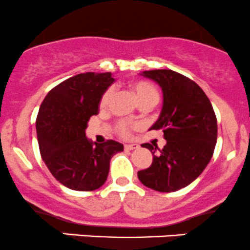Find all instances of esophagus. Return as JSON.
I'll return each instance as SVG.
<instances>
[{"label": "esophagus", "mask_w": 250, "mask_h": 250, "mask_svg": "<svg viewBox=\"0 0 250 250\" xmlns=\"http://www.w3.org/2000/svg\"><path fill=\"white\" fill-rule=\"evenodd\" d=\"M136 148H139L138 144H127V145H125V150H133V149H136Z\"/></svg>", "instance_id": "1"}]
</instances>
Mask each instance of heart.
Masks as SVG:
<instances>
[{"label": "heart", "instance_id": "1", "mask_svg": "<svg viewBox=\"0 0 250 250\" xmlns=\"http://www.w3.org/2000/svg\"><path fill=\"white\" fill-rule=\"evenodd\" d=\"M133 90L135 92L136 98H138L139 103L145 102V101H154V102H158L159 100V92L158 89L153 85L152 83L147 81H139L135 82L133 84ZM112 95V89H108L101 97V106H105L108 104L109 100H110ZM128 128H129V125L125 122H121L117 125V129H119L120 134L122 135H127L128 134Z\"/></svg>", "mask_w": 250, "mask_h": 250}]
</instances>
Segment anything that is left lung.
Returning <instances> with one entry per match:
<instances>
[{
  "label": "left lung",
  "mask_w": 250,
  "mask_h": 250,
  "mask_svg": "<svg viewBox=\"0 0 250 250\" xmlns=\"http://www.w3.org/2000/svg\"><path fill=\"white\" fill-rule=\"evenodd\" d=\"M163 90L160 116L150 129L163 130V149L144 144L153 163L138 172L140 182L159 192L190 185L210 163L217 141V120L210 100L198 84L172 70L144 71Z\"/></svg>",
  "instance_id": "8db88e82"
}]
</instances>
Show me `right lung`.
I'll use <instances>...</instances> for the list:
<instances>
[{"mask_svg":"<svg viewBox=\"0 0 250 250\" xmlns=\"http://www.w3.org/2000/svg\"><path fill=\"white\" fill-rule=\"evenodd\" d=\"M110 72L71 77L46 95L37 117L40 154L52 175L71 190L94 191L105 183L110 159L122 152L114 140L94 144L85 136L101 97L114 83Z\"/></svg>","mask_w":250,"mask_h":250,"instance_id":"add662e5","label":"right lung"}]
</instances>
